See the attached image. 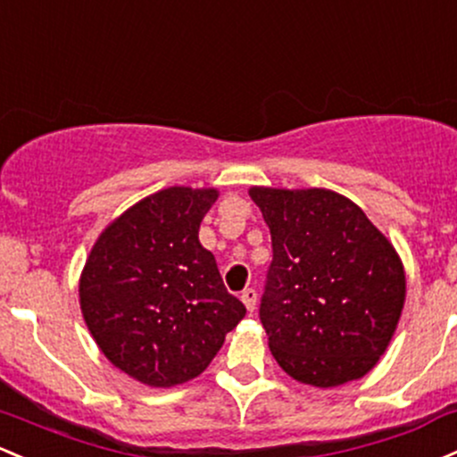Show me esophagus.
I'll return each instance as SVG.
<instances>
[{
    "label": "esophagus",
    "instance_id": "esophagus-1",
    "mask_svg": "<svg viewBox=\"0 0 457 457\" xmlns=\"http://www.w3.org/2000/svg\"><path fill=\"white\" fill-rule=\"evenodd\" d=\"M240 299H243L245 308H247L249 312H253V310H255V302H258V293H255L253 288H245L243 295H240Z\"/></svg>",
    "mask_w": 457,
    "mask_h": 457
}]
</instances>
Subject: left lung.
Instances as JSON below:
<instances>
[{
    "mask_svg": "<svg viewBox=\"0 0 457 457\" xmlns=\"http://www.w3.org/2000/svg\"><path fill=\"white\" fill-rule=\"evenodd\" d=\"M273 260L260 320L278 364L302 384L364 378L397 328L405 275L397 252L343 195L253 187Z\"/></svg>",
    "mask_w": 457,
    "mask_h": 457,
    "instance_id": "left-lung-1",
    "label": "left lung"
}]
</instances>
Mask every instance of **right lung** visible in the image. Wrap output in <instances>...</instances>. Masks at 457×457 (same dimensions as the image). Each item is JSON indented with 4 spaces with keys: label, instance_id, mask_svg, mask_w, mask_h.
Listing matches in <instances>:
<instances>
[{
    "label": "right lung",
    "instance_id": "1",
    "mask_svg": "<svg viewBox=\"0 0 457 457\" xmlns=\"http://www.w3.org/2000/svg\"><path fill=\"white\" fill-rule=\"evenodd\" d=\"M219 193L173 187L149 195L104 229L79 279L95 343L138 382L169 388L204 373L245 317L199 225Z\"/></svg>",
    "mask_w": 457,
    "mask_h": 457
}]
</instances>
